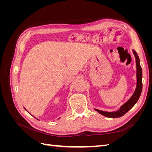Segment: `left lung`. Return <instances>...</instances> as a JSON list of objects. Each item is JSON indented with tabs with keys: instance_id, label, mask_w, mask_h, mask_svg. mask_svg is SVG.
<instances>
[{
	"instance_id": "1",
	"label": "left lung",
	"mask_w": 152,
	"mask_h": 152,
	"mask_svg": "<svg viewBox=\"0 0 152 152\" xmlns=\"http://www.w3.org/2000/svg\"><path fill=\"white\" fill-rule=\"evenodd\" d=\"M133 53L134 54V56L136 58V77H137V85L136 88L134 91V94H132L131 98L129 99L127 102L124 103L122 107L120 108L118 111L114 112H107L102 111V110L95 109L96 111H97L100 114L109 117V118H118L123 116L124 115H125L128 111L134 107V104L137 103V100L139 99L140 95L142 91V69L140 66V58L137 56V53L134 50H132Z\"/></svg>"
}]
</instances>
